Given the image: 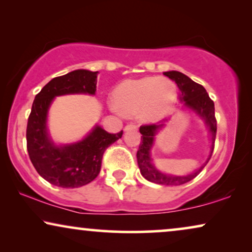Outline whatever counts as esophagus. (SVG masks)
Instances as JSON below:
<instances>
[{
	"label": "esophagus",
	"instance_id": "esophagus-1",
	"mask_svg": "<svg viewBox=\"0 0 252 252\" xmlns=\"http://www.w3.org/2000/svg\"><path fill=\"white\" fill-rule=\"evenodd\" d=\"M125 130H136L137 129V125L136 124H128V125L125 126Z\"/></svg>",
	"mask_w": 252,
	"mask_h": 252
}]
</instances>
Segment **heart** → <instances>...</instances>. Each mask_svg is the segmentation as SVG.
<instances>
[{
    "label": "heart",
    "instance_id": "heart-1",
    "mask_svg": "<svg viewBox=\"0 0 252 252\" xmlns=\"http://www.w3.org/2000/svg\"><path fill=\"white\" fill-rule=\"evenodd\" d=\"M113 96L122 112L140 113L143 120L153 122L163 118L172 109L177 99V89L166 78L146 77L123 81Z\"/></svg>",
    "mask_w": 252,
    "mask_h": 252
}]
</instances>
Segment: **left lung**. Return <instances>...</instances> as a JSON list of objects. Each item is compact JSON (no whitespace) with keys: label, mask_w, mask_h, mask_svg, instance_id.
<instances>
[{"label":"left lung","mask_w":252,"mask_h":252,"mask_svg":"<svg viewBox=\"0 0 252 252\" xmlns=\"http://www.w3.org/2000/svg\"><path fill=\"white\" fill-rule=\"evenodd\" d=\"M164 74L172 79L177 84L179 91H180V99L184 103V105L188 106L194 110L199 117H202L205 120V124L209 126L210 133L212 137V148L211 155H210L208 161L212 156L213 149H215V141L217 134V119L215 116V103L205 88L202 85L196 84L187 75L178 71H168L164 72ZM164 126L163 123L157 124H148V125H142L140 127V133L142 134L141 136V143L139 146V150L136 153L137 164H139L141 174L147 179L148 181L154 182V184L163 185V186H180L187 184L188 181L197 177L199 172L203 170V167L208 164H204V166L198 168L194 173L184 175V177H175V175H167L161 173L151 163L150 158V149L154 144V136L156 135L158 129Z\"/></svg>","instance_id":"obj_1"}]
</instances>
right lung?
<instances>
[{
    "label": "right lung",
    "mask_w": 252,
    "mask_h": 252,
    "mask_svg": "<svg viewBox=\"0 0 252 252\" xmlns=\"http://www.w3.org/2000/svg\"><path fill=\"white\" fill-rule=\"evenodd\" d=\"M98 72L75 70L54 78L36 94L27 120V151L33 166L44 180L62 188H78L92 182L101 171L106 148L123 135L96 126L78 143L56 147L48 137L47 112L55 96L95 94Z\"/></svg>",
    "instance_id": "1"
}]
</instances>
